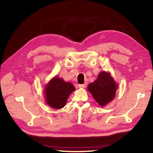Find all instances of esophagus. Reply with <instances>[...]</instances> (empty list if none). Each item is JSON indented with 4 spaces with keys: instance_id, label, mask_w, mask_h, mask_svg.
<instances>
[{
    "instance_id": "obj_1",
    "label": "esophagus",
    "mask_w": 153,
    "mask_h": 153,
    "mask_svg": "<svg viewBox=\"0 0 153 153\" xmlns=\"http://www.w3.org/2000/svg\"><path fill=\"white\" fill-rule=\"evenodd\" d=\"M78 86H79V88H86V84H79Z\"/></svg>"
}]
</instances>
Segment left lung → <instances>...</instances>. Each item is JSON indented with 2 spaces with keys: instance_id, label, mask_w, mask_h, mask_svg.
<instances>
[{
  "instance_id": "left-lung-1",
  "label": "left lung",
  "mask_w": 153,
  "mask_h": 153,
  "mask_svg": "<svg viewBox=\"0 0 153 153\" xmlns=\"http://www.w3.org/2000/svg\"><path fill=\"white\" fill-rule=\"evenodd\" d=\"M117 88V83L111 74L103 71L94 82L88 86V90L100 106L105 107L115 98Z\"/></svg>"
}]
</instances>
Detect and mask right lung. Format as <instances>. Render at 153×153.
<instances>
[{"mask_svg":"<svg viewBox=\"0 0 153 153\" xmlns=\"http://www.w3.org/2000/svg\"><path fill=\"white\" fill-rule=\"evenodd\" d=\"M74 90L75 88L71 83L65 82L58 77H53L45 89L46 104L56 109L63 108L69 95Z\"/></svg>","mask_w":153,"mask_h":153,"instance_id":"obj_1","label":"right lung"}]
</instances>
